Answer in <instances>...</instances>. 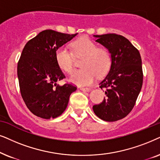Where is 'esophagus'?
<instances>
[{
    "mask_svg": "<svg viewBox=\"0 0 160 160\" xmlns=\"http://www.w3.org/2000/svg\"><path fill=\"white\" fill-rule=\"evenodd\" d=\"M80 89L82 91H85V92H88L91 90V88H80Z\"/></svg>",
    "mask_w": 160,
    "mask_h": 160,
    "instance_id": "34e87169",
    "label": "esophagus"
}]
</instances>
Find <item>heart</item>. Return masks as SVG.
<instances>
[{"label":"heart","instance_id":"b5f03b06","mask_svg":"<svg viewBox=\"0 0 160 160\" xmlns=\"http://www.w3.org/2000/svg\"><path fill=\"white\" fill-rule=\"evenodd\" d=\"M74 55L82 57L81 69L75 70L69 81L79 86L91 85L96 77H102L107 73L111 64V58L105 48H97L96 44L86 37H82L72 43ZM55 60L63 71L71 73L74 68V57L66 48L61 47L55 52Z\"/></svg>","mask_w":160,"mask_h":160}]
</instances>
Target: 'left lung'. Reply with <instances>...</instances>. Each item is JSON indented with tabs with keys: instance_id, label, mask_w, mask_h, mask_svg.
Wrapping results in <instances>:
<instances>
[{
	"instance_id": "8db88e82",
	"label": "left lung",
	"mask_w": 160,
	"mask_h": 160,
	"mask_svg": "<svg viewBox=\"0 0 160 160\" xmlns=\"http://www.w3.org/2000/svg\"><path fill=\"white\" fill-rule=\"evenodd\" d=\"M96 42L108 50L111 58L109 72L99 83L106 88V98L93 106L94 113L105 121L124 118L132 110L142 85L140 52L128 39L116 33L94 35Z\"/></svg>"
}]
</instances>
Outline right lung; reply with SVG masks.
Returning a JSON list of instances; mask_svg holds the SVG:
<instances>
[{"label": "right lung", "mask_w": 160, "mask_h": 160, "mask_svg": "<svg viewBox=\"0 0 160 160\" xmlns=\"http://www.w3.org/2000/svg\"><path fill=\"white\" fill-rule=\"evenodd\" d=\"M77 34L45 30L23 48L18 64L19 85L25 105L35 116L45 119L61 116L77 90L72 84L57 83L65 76L55 60L56 50Z\"/></svg>", "instance_id": "add662e5"}]
</instances>
